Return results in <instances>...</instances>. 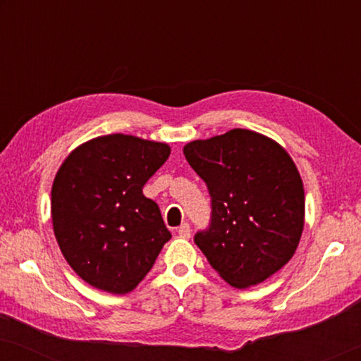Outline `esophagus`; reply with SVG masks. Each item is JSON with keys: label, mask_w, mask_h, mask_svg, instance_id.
Instances as JSON below:
<instances>
[{"label": "esophagus", "mask_w": 361, "mask_h": 361, "mask_svg": "<svg viewBox=\"0 0 361 361\" xmlns=\"http://www.w3.org/2000/svg\"><path fill=\"white\" fill-rule=\"evenodd\" d=\"M179 236H182V238H190V225L189 224H182L180 226H179Z\"/></svg>", "instance_id": "esophagus-1"}]
</instances>
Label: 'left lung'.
<instances>
[{
  "label": "left lung",
  "instance_id": "obj_1",
  "mask_svg": "<svg viewBox=\"0 0 361 361\" xmlns=\"http://www.w3.org/2000/svg\"><path fill=\"white\" fill-rule=\"evenodd\" d=\"M207 184L212 216L195 245L233 288L263 283L293 258L304 228V187L278 142L250 130H230L184 146Z\"/></svg>",
  "mask_w": 361,
  "mask_h": 361
}]
</instances>
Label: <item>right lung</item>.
Here are the masks:
<instances>
[{"mask_svg": "<svg viewBox=\"0 0 361 361\" xmlns=\"http://www.w3.org/2000/svg\"><path fill=\"white\" fill-rule=\"evenodd\" d=\"M169 154L164 142L116 133L83 142L57 171L54 233L71 268L93 288L130 293L171 240L159 207L142 194Z\"/></svg>", "mask_w": 361, "mask_h": 361, "instance_id": "obj_1", "label": "right lung"}]
</instances>
